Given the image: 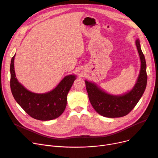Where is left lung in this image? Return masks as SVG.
Listing matches in <instances>:
<instances>
[{
    "mask_svg": "<svg viewBox=\"0 0 158 158\" xmlns=\"http://www.w3.org/2000/svg\"><path fill=\"white\" fill-rule=\"evenodd\" d=\"M136 45L141 60V69L137 82L131 92L121 96L111 95L94 83L85 81L90 103L95 110L104 117L117 118L127 115L135 107L145 92L147 82L145 58L138 39L136 41Z\"/></svg>",
    "mask_w": 158,
    "mask_h": 158,
    "instance_id": "obj_1",
    "label": "left lung"
}]
</instances>
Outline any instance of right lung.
Returning <instances> with one entry per match:
<instances>
[{"instance_id":"1","label":"right lung","mask_w":158,"mask_h":158,"mask_svg":"<svg viewBox=\"0 0 158 158\" xmlns=\"http://www.w3.org/2000/svg\"><path fill=\"white\" fill-rule=\"evenodd\" d=\"M14 58L10 64V87L15 101L32 118L39 120H50L59 117L66 106L67 94L76 77L66 76L57 86L47 94L32 93L25 88L15 78Z\"/></svg>"}]
</instances>
